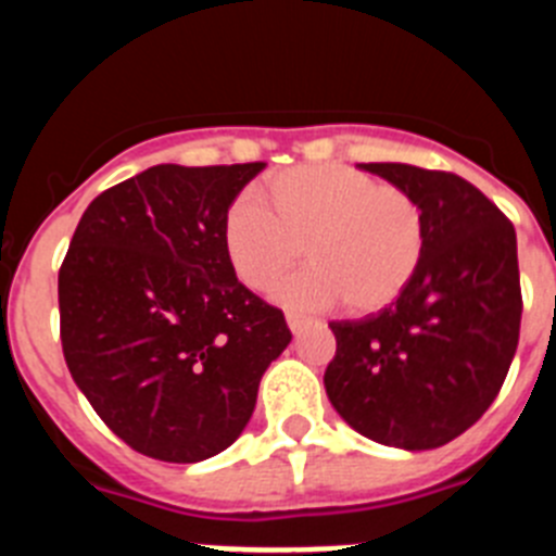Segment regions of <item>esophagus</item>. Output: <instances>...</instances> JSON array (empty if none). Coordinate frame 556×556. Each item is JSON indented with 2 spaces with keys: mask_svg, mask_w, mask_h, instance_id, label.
Listing matches in <instances>:
<instances>
[{
  "mask_svg": "<svg viewBox=\"0 0 556 556\" xmlns=\"http://www.w3.org/2000/svg\"><path fill=\"white\" fill-rule=\"evenodd\" d=\"M287 326H289V331H292V333H301L303 328L312 326V320H308V317H303V314L289 312V314H287Z\"/></svg>",
  "mask_w": 556,
  "mask_h": 556,
  "instance_id": "1",
  "label": "esophagus"
}]
</instances>
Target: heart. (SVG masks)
I'll list each match as a JSON object with an SVG mask.
<instances>
[{
  "mask_svg": "<svg viewBox=\"0 0 556 556\" xmlns=\"http://www.w3.org/2000/svg\"><path fill=\"white\" fill-rule=\"evenodd\" d=\"M303 244L312 264L281 283L275 301L303 312L342 301L353 312H378L424 264L426 214L409 191L342 164L278 172L262 198L242 194L225 211V258L253 292L275 289Z\"/></svg>",
  "mask_w": 556,
  "mask_h": 556,
  "instance_id": "1",
  "label": "heart"
}]
</instances>
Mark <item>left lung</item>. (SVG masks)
I'll return each instance as SVG.
<instances>
[{
  "mask_svg": "<svg viewBox=\"0 0 556 556\" xmlns=\"http://www.w3.org/2000/svg\"><path fill=\"white\" fill-rule=\"evenodd\" d=\"M426 214L424 264L395 303L331 323L326 392L351 429L390 448L451 443L498 395L520 331L515 228L473 184L412 164H358Z\"/></svg>",
  "mask_w": 556,
  "mask_h": 556,
  "instance_id": "8db88e82",
  "label": "left lung"
}]
</instances>
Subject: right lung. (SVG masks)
Masks as SVG:
<instances>
[{
  "label": "right lung",
  "mask_w": 556,
  "mask_h": 556,
  "mask_svg": "<svg viewBox=\"0 0 556 556\" xmlns=\"http://www.w3.org/2000/svg\"><path fill=\"white\" fill-rule=\"evenodd\" d=\"M264 164H159L91 200L58 275L63 356L132 451L203 462L244 431L292 342L230 269L223 219Z\"/></svg>",
  "instance_id": "obj_1"
}]
</instances>
